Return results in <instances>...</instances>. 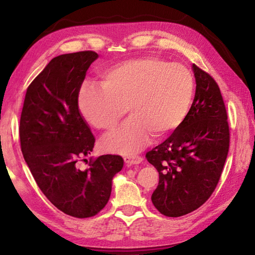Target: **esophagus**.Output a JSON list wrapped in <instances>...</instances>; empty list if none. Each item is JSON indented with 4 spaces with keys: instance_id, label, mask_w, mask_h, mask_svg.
Segmentation results:
<instances>
[{
    "instance_id": "obj_1",
    "label": "esophagus",
    "mask_w": 255,
    "mask_h": 255,
    "mask_svg": "<svg viewBox=\"0 0 255 255\" xmlns=\"http://www.w3.org/2000/svg\"><path fill=\"white\" fill-rule=\"evenodd\" d=\"M124 160H125V163H126L127 165H131V164L141 163V161L143 160V158L141 155L133 154V155H126L124 158Z\"/></svg>"
}]
</instances>
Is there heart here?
I'll return each mask as SVG.
<instances>
[{
  "mask_svg": "<svg viewBox=\"0 0 255 255\" xmlns=\"http://www.w3.org/2000/svg\"><path fill=\"white\" fill-rule=\"evenodd\" d=\"M101 85L81 88L79 110L92 127L113 132L127 108L131 117L102 141L105 151L123 154L136 152L151 133L161 138L180 127L195 93L194 77L186 67L158 57L118 63L102 74Z\"/></svg>",
  "mask_w": 255,
  "mask_h": 255,
  "instance_id": "heart-1",
  "label": "heart"
}]
</instances>
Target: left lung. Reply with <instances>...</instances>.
I'll list each match as a JSON object with an SVG mask.
<instances>
[{"instance_id": "1", "label": "left lung", "mask_w": 255, "mask_h": 255, "mask_svg": "<svg viewBox=\"0 0 255 255\" xmlns=\"http://www.w3.org/2000/svg\"><path fill=\"white\" fill-rule=\"evenodd\" d=\"M193 71L196 92L186 119L145 153L159 172V185L151 200L167 217L192 213L211 196L229 151L228 115L219 86L196 64Z\"/></svg>"}]
</instances>
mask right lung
I'll return each instance as SVG.
<instances>
[{
  "mask_svg": "<svg viewBox=\"0 0 255 255\" xmlns=\"http://www.w3.org/2000/svg\"><path fill=\"white\" fill-rule=\"evenodd\" d=\"M99 55L84 50L58 56L26 91L19 122L20 149L38 187L62 213L93 217L105 207L114 175L123 169L121 155L84 156L95 137L80 114L79 93L91 63Z\"/></svg>",
  "mask_w": 255,
  "mask_h": 255,
  "instance_id": "right-lung-1",
  "label": "right lung"
}]
</instances>
